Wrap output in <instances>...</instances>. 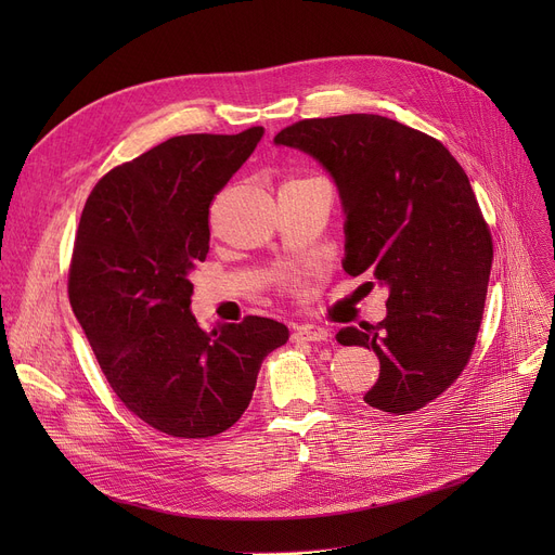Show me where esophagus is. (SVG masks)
I'll list each match as a JSON object with an SVG mask.
<instances>
[{
    "mask_svg": "<svg viewBox=\"0 0 555 555\" xmlns=\"http://www.w3.org/2000/svg\"><path fill=\"white\" fill-rule=\"evenodd\" d=\"M293 341H326L328 339V331L326 328H314V326H299L289 335Z\"/></svg>",
    "mask_w": 555,
    "mask_h": 555,
    "instance_id": "1",
    "label": "esophagus"
}]
</instances>
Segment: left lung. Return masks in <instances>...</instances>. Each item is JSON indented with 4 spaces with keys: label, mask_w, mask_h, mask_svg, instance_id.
<instances>
[{
    "label": "left lung",
    "mask_w": 555,
    "mask_h": 555,
    "mask_svg": "<svg viewBox=\"0 0 555 555\" xmlns=\"http://www.w3.org/2000/svg\"><path fill=\"white\" fill-rule=\"evenodd\" d=\"M274 143L326 166L346 211L344 270L389 285L383 322L337 333L380 360L364 402L423 410L470 362L483 319L492 236L468 175L439 139L377 114L304 119Z\"/></svg>",
    "instance_id": "left-lung-1"
}]
</instances>
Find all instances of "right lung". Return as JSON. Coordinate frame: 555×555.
<instances>
[{"label":"right lung","mask_w":555,"mask_h":555,"mask_svg":"<svg viewBox=\"0 0 555 555\" xmlns=\"http://www.w3.org/2000/svg\"><path fill=\"white\" fill-rule=\"evenodd\" d=\"M260 137V126L172 137L105 172L78 222L72 310L116 398L178 439L236 423L262 360L287 341L268 317L207 333L189 310V274L209 254L211 204Z\"/></svg>","instance_id":"1"}]
</instances>
